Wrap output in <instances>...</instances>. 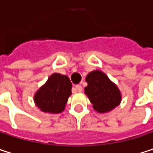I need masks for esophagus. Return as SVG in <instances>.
<instances>
[{
	"mask_svg": "<svg viewBox=\"0 0 153 153\" xmlns=\"http://www.w3.org/2000/svg\"><path fill=\"white\" fill-rule=\"evenodd\" d=\"M75 89H76L77 91H79V92H81V91H82V87H81V85H76V86H75Z\"/></svg>",
	"mask_w": 153,
	"mask_h": 153,
	"instance_id": "34e87169",
	"label": "esophagus"
}]
</instances>
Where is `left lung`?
I'll list each match as a JSON object with an SVG mask.
<instances>
[{
  "mask_svg": "<svg viewBox=\"0 0 153 153\" xmlns=\"http://www.w3.org/2000/svg\"><path fill=\"white\" fill-rule=\"evenodd\" d=\"M88 86L85 94L89 98L93 108L98 112H107L118 106L121 96L117 86L101 71H94L86 78Z\"/></svg>",
  "mask_w": 153,
  "mask_h": 153,
  "instance_id": "obj_1",
  "label": "left lung"
}]
</instances>
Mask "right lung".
<instances>
[{
  "instance_id": "obj_1",
  "label": "right lung",
  "mask_w": 153,
  "mask_h": 153,
  "mask_svg": "<svg viewBox=\"0 0 153 153\" xmlns=\"http://www.w3.org/2000/svg\"><path fill=\"white\" fill-rule=\"evenodd\" d=\"M71 88L72 83L68 77L54 74L35 94L34 102L42 111L60 113L72 94Z\"/></svg>"
}]
</instances>
